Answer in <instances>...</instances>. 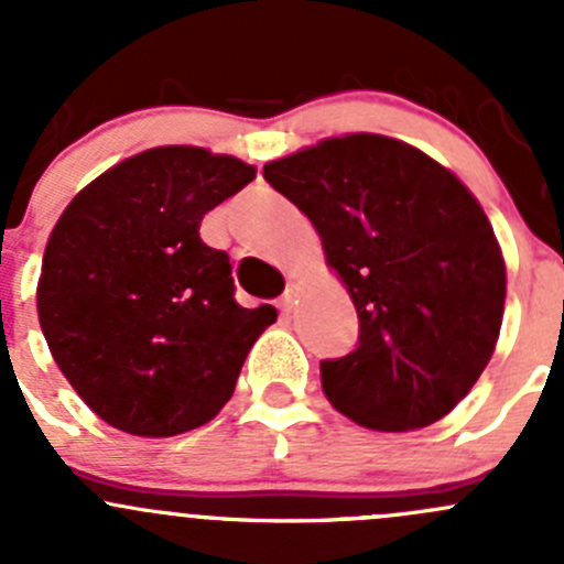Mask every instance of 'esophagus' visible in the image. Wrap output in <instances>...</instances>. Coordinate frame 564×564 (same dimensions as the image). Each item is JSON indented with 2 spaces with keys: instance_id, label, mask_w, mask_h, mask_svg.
Wrapping results in <instances>:
<instances>
[{
  "instance_id": "34e87169",
  "label": "esophagus",
  "mask_w": 564,
  "mask_h": 564,
  "mask_svg": "<svg viewBox=\"0 0 564 564\" xmlns=\"http://www.w3.org/2000/svg\"><path fill=\"white\" fill-rule=\"evenodd\" d=\"M297 300H300V289L292 283V286L286 289V294L281 297V303H278V308H281L283 314H292V311L297 308Z\"/></svg>"
}]
</instances>
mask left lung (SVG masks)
Listing matches in <instances>:
<instances>
[{"mask_svg":"<svg viewBox=\"0 0 564 564\" xmlns=\"http://www.w3.org/2000/svg\"><path fill=\"white\" fill-rule=\"evenodd\" d=\"M322 237L360 344L322 362L327 401L371 431L436 423L497 346L508 272L488 215L451 169L379 133L322 139L264 166Z\"/></svg>","mask_w":564,"mask_h":564,"instance_id":"obj_1","label":"left lung"}]
</instances>
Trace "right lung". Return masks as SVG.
Segmentation results:
<instances>
[{
	"label": "right lung",
	"mask_w": 564,
	"mask_h": 564,
	"mask_svg": "<svg viewBox=\"0 0 564 564\" xmlns=\"http://www.w3.org/2000/svg\"><path fill=\"white\" fill-rule=\"evenodd\" d=\"M256 166L204 147H152L73 196L45 242L37 318L82 401L133 436L209 423L250 346L278 318L235 303L229 256L204 246L209 209Z\"/></svg>",
	"instance_id": "right-lung-1"
}]
</instances>
